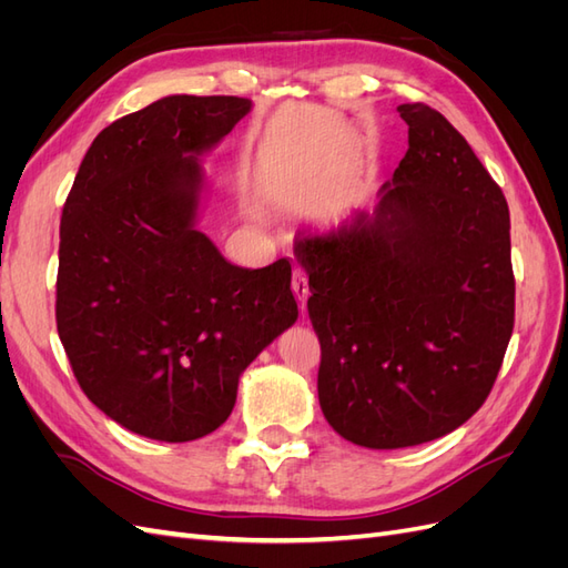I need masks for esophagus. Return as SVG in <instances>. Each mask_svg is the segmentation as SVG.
Returning <instances> with one entry per match:
<instances>
[{
	"instance_id": "1",
	"label": "esophagus",
	"mask_w": 568,
	"mask_h": 568,
	"mask_svg": "<svg viewBox=\"0 0 568 568\" xmlns=\"http://www.w3.org/2000/svg\"><path fill=\"white\" fill-rule=\"evenodd\" d=\"M291 288H294V294L301 303V311L305 313V303H307V296H311V286H307V274L301 267L294 270V282H291Z\"/></svg>"
}]
</instances>
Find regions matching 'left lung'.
I'll use <instances>...</instances> for the list:
<instances>
[{
  "label": "left lung",
  "mask_w": 568,
  "mask_h": 568,
  "mask_svg": "<svg viewBox=\"0 0 568 568\" xmlns=\"http://www.w3.org/2000/svg\"><path fill=\"white\" fill-rule=\"evenodd\" d=\"M398 113L409 146L374 211L294 244L322 346L320 407L338 436L374 450L467 422L514 329L503 189L438 111Z\"/></svg>",
  "instance_id": "8db88e82"
}]
</instances>
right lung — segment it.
I'll use <instances>...</instances> for the list:
<instances>
[{
	"mask_svg": "<svg viewBox=\"0 0 568 568\" xmlns=\"http://www.w3.org/2000/svg\"><path fill=\"white\" fill-rule=\"evenodd\" d=\"M248 111L242 97L153 101L97 134L65 199L59 338L84 395L132 434L215 432L239 376L298 317L286 257L239 267L196 227L199 156Z\"/></svg>",
	"mask_w": 568,
	"mask_h": 568,
	"instance_id": "add662e5",
	"label": "right lung"
}]
</instances>
